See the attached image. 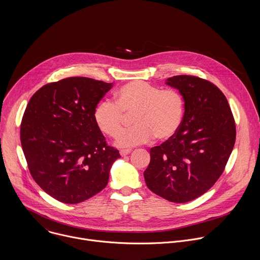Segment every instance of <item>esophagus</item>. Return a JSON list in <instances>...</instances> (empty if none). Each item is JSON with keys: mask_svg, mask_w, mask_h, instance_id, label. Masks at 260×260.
<instances>
[{"mask_svg": "<svg viewBox=\"0 0 260 260\" xmlns=\"http://www.w3.org/2000/svg\"><path fill=\"white\" fill-rule=\"evenodd\" d=\"M131 152H132V149H122V150H120V155H121V156H126V155H128Z\"/></svg>", "mask_w": 260, "mask_h": 260, "instance_id": "1", "label": "esophagus"}]
</instances>
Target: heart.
Listing matches in <instances>:
<instances>
[{
	"mask_svg": "<svg viewBox=\"0 0 260 260\" xmlns=\"http://www.w3.org/2000/svg\"><path fill=\"white\" fill-rule=\"evenodd\" d=\"M114 100L115 103L108 100L99 102L93 110V119L104 134L112 138L119 136L118 147L138 146L155 137L170 139L182 124L185 101L178 90L132 81L114 93ZM134 113L137 125L121 133L126 115Z\"/></svg>",
	"mask_w": 260,
	"mask_h": 260,
	"instance_id": "b5f03b06",
	"label": "heart"
}]
</instances>
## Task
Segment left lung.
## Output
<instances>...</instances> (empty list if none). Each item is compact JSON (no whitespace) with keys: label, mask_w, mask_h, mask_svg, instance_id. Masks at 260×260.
I'll list each match as a JSON object with an SVG mask.
<instances>
[{"label":"left lung","mask_w":260,"mask_h":260,"mask_svg":"<svg viewBox=\"0 0 260 260\" xmlns=\"http://www.w3.org/2000/svg\"><path fill=\"white\" fill-rule=\"evenodd\" d=\"M185 101L182 124L150 149L144 172L147 187L173 203H187L207 192L223 173L236 142V124L222 91L205 79L179 75L166 81Z\"/></svg>","instance_id":"obj_1"}]
</instances>
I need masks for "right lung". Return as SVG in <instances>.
<instances>
[{"label":"right lung","mask_w":260,"mask_h":260,"mask_svg":"<svg viewBox=\"0 0 260 260\" xmlns=\"http://www.w3.org/2000/svg\"><path fill=\"white\" fill-rule=\"evenodd\" d=\"M112 86L70 77L42 86L26 106L20 141L29 173L61 203L78 204L103 190L120 157L93 119L96 104Z\"/></svg>","instance_id":"obj_1"}]
</instances>
